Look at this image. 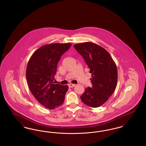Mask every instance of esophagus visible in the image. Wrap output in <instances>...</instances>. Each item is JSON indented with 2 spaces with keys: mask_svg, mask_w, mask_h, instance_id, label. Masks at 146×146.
Instances as JSON below:
<instances>
[{
  "mask_svg": "<svg viewBox=\"0 0 146 146\" xmlns=\"http://www.w3.org/2000/svg\"><path fill=\"white\" fill-rule=\"evenodd\" d=\"M75 86H76V85H75V84H70L68 85L69 88H74Z\"/></svg>",
  "mask_w": 146,
  "mask_h": 146,
  "instance_id": "34e87169",
  "label": "esophagus"
}]
</instances>
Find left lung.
<instances>
[{"mask_svg":"<svg viewBox=\"0 0 146 146\" xmlns=\"http://www.w3.org/2000/svg\"><path fill=\"white\" fill-rule=\"evenodd\" d=\"M83 56L91 73L92 88L85 89L80 98L84 104L97 108L107 101L114 92L118 80L117 68L108 52L92 42L74 45Z\"/></svg>","mask_w":146,"mask_h":146,"instance_id":"obj_1","label":"left lung"}]
</instances>
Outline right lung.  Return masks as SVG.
Segmentation results:
<instances>
[{"label":"right lung","instance_id":"obj_1","mask_svg":"<svg viewBox=\"0 0 146 146\" xmlns=\"http://www.w3.org/2000/svg\"><path fill=\"white\" fill-rule=\"evenodd\" d=\"M71 43L43 45L31 57L26 69L28 86L36 100L45 107L54 110L62 105L67 85L53 84L61 56L70 49Z\"/></svg>","mask_w":146,"mask_h":146}]
</instances>
